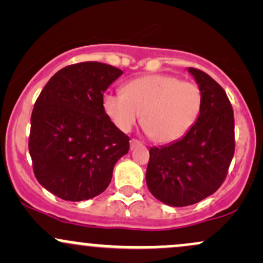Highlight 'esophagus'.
Masks as SVG:
<instances>
[{
  "label": "esophagus",
  "instance_id": "esophagus-1",
  "mask_svg": "<svg viewBox=\"0 0 263 263\" xmlns=\"http://www.w3.org/2000/svg\"><path fill=\"white\" fill-rule=\"evenodd\" d=\"M141 142L140 141H137V140H131L129 141V147H131V149H134V148H136V147H138V146H141Z\"/></svg>",
  "mask_w": 263,
  "mask_h": 263
}]
</instances>
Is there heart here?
Here are the masks:
<instances>
[{"mask_svg":"<svg viewBox=\"0 0 263 263\" xmlns=\"http://www.w3.org/2000/svg\"><path fill=\"white\" fill-rule=\"evenodd\" d=\"M203 96L194 83L168 74H152L131 80L123 93L107 92L102 99L105 112L117 128L131 131L140 121L157 143L177 142L185 136L201 111Z\"/></svg>","mask_w":263,"mask_h":263,"instance_id":"obj_1","label":"heart"}]
</instances>
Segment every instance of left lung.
<instances>
[{"instance_id": "1", "label": "left lung", "mask_w": 263, "mask_h": 263, "mask_svg": "<svg viewBox=\"0 0 263 263\" xmlns=\"http://www.w3.org/2000/svg\"><path fill=\"white\" fill-rule=\"evenodd\" d=\"M203 96L198 121L182 140L152 147L146 182L156 199L188 206L214 194L225 180L235 152L234 111L213 78L188 68Z\"/></svg>"}]
</instances>
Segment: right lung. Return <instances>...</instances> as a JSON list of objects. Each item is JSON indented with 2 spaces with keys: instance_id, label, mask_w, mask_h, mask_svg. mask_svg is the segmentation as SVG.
I'll return each instance as SVG.
<instances>
[{
  "instance_id": "1",
  "label": "right lung",
  "mask_w": 263,
  "mask_h": 263,
  "mask_svg": "<svg viewBox=\"0 0 263 263\" xmlns=\"http://www.w3.org/2000/svg\"><path fill=\"white\" fill-rule=\"evenodd\" d=\"M122 70L98 62L69 65L50 78L31 117L29 155L42 186L69 201L101 194L129 138L102 106L104 92Z\"/></svg>"
}]
</instances>
